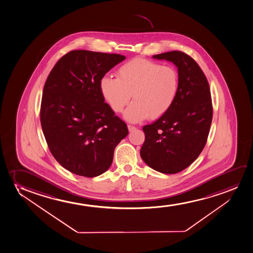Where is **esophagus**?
<instances>
[{
  "label": "esophagus",
  "mask_w": 253,
  "mask_h": 253,
  "mask_svg": "<svg viewBox=\"0 0 253 253\" xmlns=\"http://www.w3.org/2000/svg\"><path fill=\"white\" fill-rule=\"evenodd\" d=\"M128 128L129 131H133V130H135V128H136V127H135V126H133V125H128Z\"/></svg>",
  "instance_id": "esophagus-1"
}]
</instances>
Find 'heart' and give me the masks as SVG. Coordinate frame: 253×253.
I'll use <instances>...</instances> for the list:
<instances>
[{
  "instance_id": "b5f03b06",
  "label": "heart",
  "mask_w": 253,
  "mask_h": 253,
  "mask_svg": "<svg viewBox=\"0 0 253 253\" xmlns=\"http://www.w3.org/2000/svg\"><path fill=\"white\" fill-rule=\"evenodd\" d=\"M179 78L177 69L149 60L136 58L122 65L117 78L102 77L99 88L103 98L115 112L120 113L132 98L125 113L130 122L164 115L177 97Z\"/></svg>"
}]
</instances>
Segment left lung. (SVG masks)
<instances>
[{"mask_svg": "<svg viewBox=\"0 0 253 253\" xmlns=\"http://www.w3.org/2000/svg\"><path fill=\"white\" fill-rule=\"evenodd\" d=\"M154 58L177 66L179 85L171 108L143 126L141 157L155 171L177 173L197 160L207 142L213 118L210 85L197 62L184 52L172 50Z\"/></svg>", "mask_w": 253, "mask_h": 253, "instance_id": "8db88e82", "label": "left lung"}]
</instances>
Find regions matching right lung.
Wrapping results in <instances>:
<instances>
[{
	"label": "right lung",
	"instance_id": "obj_1",
	"mask_svg": "<svg viewBox=\"0 0 253 253\" xmlns=\"http://www.w3.org/2000/svg\"><path fill=\"white\" fill-rule=\"evenodd\" d=\"M125 59L119 54L75 49L47 77L40 107L43 135L56 161L73 173H104L117 145L128 134L99 88L102 77Z\"/></svg>",
	"mask_w": 253,
	"mask_h": 253
}]
</instances>
